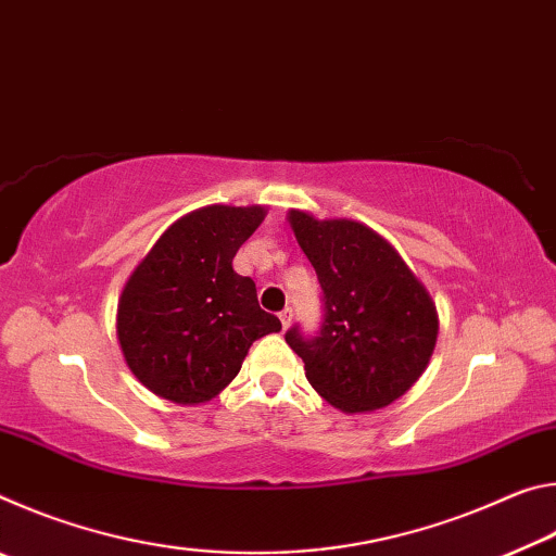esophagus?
Masks as SVG:
<instances>
[{"label":"esophagus","instance_id":"obj_1","mask_svg":"<svg viewBox=\"0 0 556 556\" xmlns=\"http://www.w3.org/2000/svg\"><path fill=\"white\" fill-rule=\"evenodd\" d=\"M279 321H281V328L289 326V321H291V308H285V312H279Z\"/></svg>","mask_w":556,"mask_h":556}]
</instances>
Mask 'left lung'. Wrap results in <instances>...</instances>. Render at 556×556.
Returning <instances> with one entry per match:
<instances>
[{"mask_svg": "<svg viewBox=\"0 0 556 556\" xmlns=\"http://www.w3.org/2000/svg\"><path fill=\"white\" fill-rule=\"evenodd\" d=\"M289 225L324 289L318 333L294 326L285 336L306 380L345 414L388 407L427 370L439 333L434 301L368 225L304 211H289Z\"/></svg>", "mask_w": 556, "mask_h": 556, "instance_id": "obj_1", "label": "left lung"}]
</instances>
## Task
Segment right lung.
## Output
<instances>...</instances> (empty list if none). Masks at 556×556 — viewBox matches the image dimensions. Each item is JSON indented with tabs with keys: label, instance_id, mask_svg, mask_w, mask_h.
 <instances>
[{
	"label": "right lung",
	"instance_id": "add662e5",
	"mask_svg": "<svg viewBox=\"0 0 556 556\" xmlns=\"http://www.w3.org/2000/svg\"><path fill=\"white\" fill-rule=\"evenodd\" d=\"M262 205H205L168 228L131 271L117 304L122 355L147 390L176 404L213 400L257 338L277 333L250 277L232 269L265 220Z\"/></svg>",
	"mask_w": 556,
	"mask_h": 556
}]
</instances>
